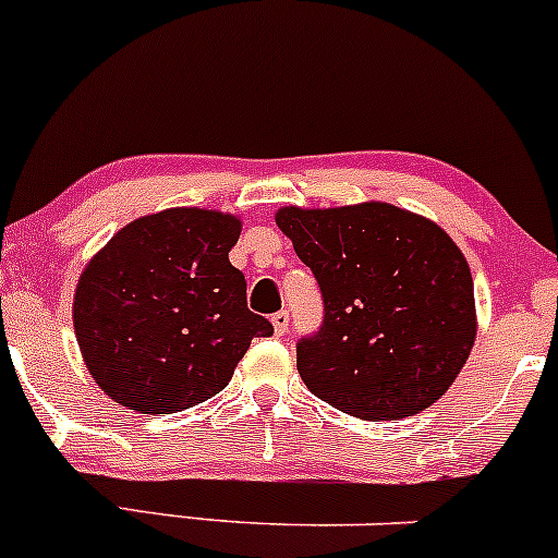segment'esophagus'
Returning <instances> with one entry per match:
<instances>
[{
    "mask_svg": "<svg viewBox=\"0 0 558 558\" xmlns=\"http://www.w3.org/2000/svg\"><path fill=\"white\" fill-rule=\"evenodd\" d=\"M272 328H275V333H278V336H286V330H289V312H286V310L275 312Z\"/></svg>",
    "mask_w": 558,
    "mask_h": 558,
    "instance_id": "esophagus-1",
    "label": "esophagus"
}]
</instances>
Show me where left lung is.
<instances>
[{
  "label": "left lung",
  "mask_w": 558,
  "mask_h": 558,
  "mask_svg": "<svg viewBox=\"0 0 558 558\" xmlns=\"http://www.w3.org/2000/svg\"><path fill=\"white\" fill-rule=\"evenodd\" d=\"M275 222L323 296L320 328L296 344L299 376L312 395L365 421L434 405L476 336L474 280L448 232L376 201L286 206Z\"/></svg>",
  "instance_id": "8db88e82"
}]
</instances>
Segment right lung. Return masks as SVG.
<instances>
[{"instance_id":"add662e5","label":"right lung","mask_w":558,"mask_h":558,"mask_svg":"<svg viewBox=\"0 0 558 558\" xmlns=\"http://www.w3.org/2000/svg\"><path fill=\"white\" fill-rule=\"evenodd\" d=\"M230 214L167 209L134 219L84 267L73 330L92 378L113 402L177 413L211 400L272 323L246 304L228 254Z\"/></svg>"}]
</instances>
